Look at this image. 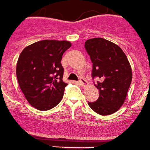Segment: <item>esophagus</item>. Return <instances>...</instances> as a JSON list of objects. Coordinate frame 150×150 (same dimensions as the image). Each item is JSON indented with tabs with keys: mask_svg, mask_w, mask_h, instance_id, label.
<instances>
[{
	"mask_svg": "<svg viewBox=\"0 0 150 150\" xmlns=\"http://www.w3.org/2000/svg\"><path fill=\"white\" fill-rule=\"evenodd\" d=\"M79 83H81V85H83V86L87 84V81H86V80L83 77L80 78V80H79Z\"/></svg>",
	"mask_w": 150,
	"mask_h": 150,
	"instance_id": "esophagus-1",
	"label": "esophagus"
}]
</instances>
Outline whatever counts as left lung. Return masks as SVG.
Returning a JSON list of instances; mask_svg holds the SVG:
<instances>
[{"instance_id":"left-lung-1","label":"left lung","mask_w":150,"mask_h":150,"mask_svg":"<svg viewBox=\"0 0 150 150\" xmlns=\"http://www.w3.org/2000/svg\"><path fill=\"white\" fill-rule=\"evenodd\" d=\"M84 46L93 63L92 77L99 78L95 84L99 97L88 105L97 114L112 115L124 104L131 83L130 63L118 45L105 38H91Z\"/></svg>"}]
</instances>
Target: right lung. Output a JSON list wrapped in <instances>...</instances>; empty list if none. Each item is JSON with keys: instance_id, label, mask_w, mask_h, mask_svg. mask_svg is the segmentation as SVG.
I'll list each match as a JSON object with an SVG mask.
<instances>
[{"instance_id": "add662e5", "label": "right lung", "mask_w": 150, "mask_h": 150, "mask_svg": "<svg viewBox=\"0 0 150 150\" xmlns=\"http://www.w3.org/2000/svg\"><path fill=\"white\" fill-rule=\"evenodd\" d=\"M71 46L68 41L42 40L25 47L16 64L22 92L32 106L40 111L55 107L67 83L63 81L62 56Z\"/></svg>"}]
</instances>
